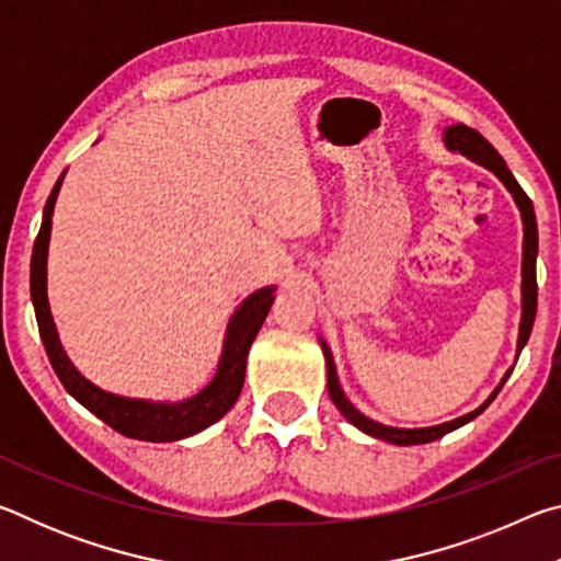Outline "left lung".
<instances>
[{"mask_svg": "<svg viewBox=\"0 0 561 561\" xmlns=\"http://www.w3.org/2000/svg\"><path fill=\"white\" fill-rule=\"evenodd\" d=\"M445 146L455 153H460L465 158L474 160V163L485 165L488 170H492L505 187L515 197V203L522 213V225H525V242H522V321H519V336H517V356L519 351L525 348L527 339L531 334V324H535V314H537V250H539V240H537V220H535V207H531V201L527 197L525 190L519 187V183L515 180V175L510 173V168L502 156L497 153L495 148H492L485 138L480 136L478 130H472L468 126H450L445 128ZM321 351H324V358H327V386H329V396L334 405L341 411V415L346 417L348 423H354L358 431H364L366 435H371V438L378 440H386V443H393V445H421V443H431V440H438L443 438L445 433H450L455 428H460V425L470 423L472 417H478L485 408L495 401V396L500 393V388L505 386V381L512 374V366L510 371L502 378L500 386L495 391L490 393V398L480 408H474L472 413L468 415H460L455 417L450 423H440V425H431V428H391V425H383V423H376L371 417H366L360 411H356L354 405H351L348 398L344 396L339 386V376H336V366H334V356H331L329 346L324 344V339H321Z\"/></svg>", "mask_w": 561, "mask_h": 561, "instance_id": "left-lung-1", "label": "left lung"}]
</instances>
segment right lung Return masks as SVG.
<instances>
[{"mask_svg":"<svg viewBox=\"0 0 561 561\" xmlns=\"http://www.w3.org/2000/svg\"><path fill=\"white\" fill-rule=\"evenodd\" d=\"M61 180L64 173L56 180L49 201L44 205L42 230L36 234L32 252V301L36 321H39L44 348L46 354H49L56 376H59V381L76 401L83 408H89L93 415L101 417V421L111 425L113 431L126 435V438L170 443L205 431L207 425L220 421V417L234 405L237 398H240L244 383L247 354H250L252 341L270 314L274 301V287L257 289L237 307L234 317L230 319V324H227L217 374L197 396L180 403H153L140 401V398H123L116 393L101 391V388L93 386L89 378H83L79 374V368H76L69 356H66L59 334H56L49 299H46V252H49L51 215L56 195H59L61 190Z\"/></svg>","mask_w":561,"mask_h":561,"instance_id":"obj_1","label":"right lung"}]
</instances>
